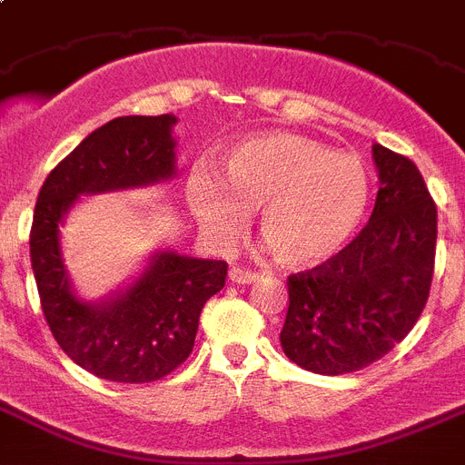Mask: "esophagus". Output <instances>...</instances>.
<instances>
[{
	"instance_id": "1",
	"label": "esophagus",
	"mask_w": 465,
	"mask_h": 465,
	"mask_svg": "<svg viewBox=\"0 0 465 465\" xmlns=\"http://www.w3.org/2000/svg\"><path fill=\"white\" fill-rule=\"evenodd\" d=\"M260 278V273L248 272V269H241V266H233L232 272H229V281L238 282V285H245V282H255Z\"/></svg>"
}]
</instances>
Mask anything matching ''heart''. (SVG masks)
I'll return each instance as SVG.
<instances>
[{"mask_svg": "<svg viewBox=\"0 0 465 465\" xmlns=\"http://www.w3.org/2000/svg\"><path fill=\"white\" fill-rule=\"evenodd\" d=\"M372 183L353 154L292 133L250 135L224 152L220 177L193 171L189 205L210 238L233 243L248 213L281 264L302 269L337 255L370 205Z\"/></svg>", "mask_w": 465, "mask_h": 465, "instance_id": "1", "label": "heart"}]
</instances>
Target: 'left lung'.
Masks as SVG:
<instances>
[{
	"label": "left lung",
	"instance_id": "left-lung-1",
	"mask_svg": "<svg viewBox=\"0 0 465 465\" xmlns=\"http://www.w3.org/2000/svg\"><path fill=\"white\" fill-rule=\"evenodd\" d=\"M372 217L337 255L288 276L281 346L316 374L358 372L395 349L421 316L435 269L438 208L407 156L374 144Z\"/></svg>",
	"mask_w": 465,
	"mask_h": 465
}]
</instances>
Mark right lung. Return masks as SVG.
Instances as JSON below:
<instances>
[{
	"mask_svg": "<svg viewBox=\"0 0 465 465\" xmlns=\"http://www.w3.org/2000/svg\"><path fill=\"white\" fill-rule=\"evenodd\" d=\"M173 114L119 116L100 126L39 189L30 229L32 272L51 334L79 367L119 383H149L183 365L205 302L227 281V262L159 252L126 292L103 304L72 294L58 224L82 193L140 187L175 173Z\"/></svg>",
	"mask_w": 465,
	"mask_h": 465,
	"instance_id": "add662e5",
	"label": "right lung"
}]
</instances>
